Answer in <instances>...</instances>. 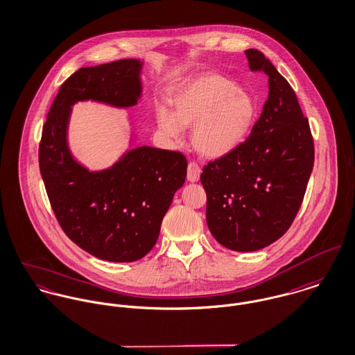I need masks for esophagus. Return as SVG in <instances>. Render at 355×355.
<instances>
[{
  "label": "esophagus",
  "mask_w": 355,
  "mask_h": 355,
  "mask_svg": "<svg viewBox=\"0 0 355 355\" xmlns=\"http://www.w3.org/2000/svg\"><path fill=\"white\" fill-rule=\"evenodd\" d=\"M200 166L196 164V162H191L189 164V168H187V179L189 182L195 183L199 180V176H200Z\"/></svg>",
  "instance_id": "obj_1"
}]
</instances>
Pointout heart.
<instances>
[{"instance_id": "b5f03b06", "label": "heart", "mask_w": 355, "mask_h": 355, "mask_svg": "<svg viewBox=\"0 0 355 355\" xmlns=\"http://www.w3.org/2000/svg\"><path fill=\"white\" fill-rule=\"evenodd\" d=\"M173 112L156 107V122L164 135L180 141L184 128H193V148L203 156L220 159L247 137L255 116L252 98L229 78L205 74L180 87L172 97Z\"/></svg>"}]
</instances>
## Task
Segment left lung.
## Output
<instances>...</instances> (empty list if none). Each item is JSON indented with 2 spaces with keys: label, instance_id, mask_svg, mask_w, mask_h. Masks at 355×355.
Wrapping results in <instances>:
<instances>
[{
  "label": "left lung",
  "instance_id": "1",
  "mask_svg": "<svg viewBox=\"0 0 355 355\" xmlns=\"http://www.w3.org/2000/svg\"><path fill=\"white\" fill-rule=\"evenodd\" d=\"M245 55L252 71L268 76V98L250 137L200 173L207 226L239 252L261 250L288 232L315 162L309 122L291 84L259 50Z\"/></svg>",
  "mask_w": 355,
  "mask_h": 355
}]
</instances>
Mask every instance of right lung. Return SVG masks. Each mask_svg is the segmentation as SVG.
<instances>
[{
	"label": "right lung",
	"instance_id": "right-lung-1",
	"mask_svg": "<svg viewBox=\"0 0 355 355\" xmlns=\"http://www.w3.org/2000/svg\"><path fill=\"white\" fill-rule=\"evenodd\" d=\"M141 66L138 60H121L73 73L50 107L39 144L40 175L58 224L80 248L108 261H134L153 248L187 175L180 152L139 146L98 172H89L69 152L70 107L83 100L137 104Z\"/></svg>",
	"mask_w": 355,
	"mask_h": 355
}]
</instances>
